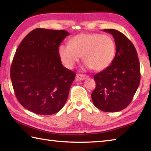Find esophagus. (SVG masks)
Wrapping results in <instances>:
<instances>
[{
  "label": "esophagus",
  "instance_id": "34e87169",
  "mask_svg": "<svg viewBox=\"0 0 151 151\" xmlns=\"http://www.w3.org/2000/svg\"><path fill=\"white\" fill-rule=\"evenodd\" d=\"M89 76L86 75H81V74H78L77 75H76V78L78 79V80L80 81H83V80H85L86 78H88Z\"/></svg>",
  "mask_w": 151,
  "mask_h": 151
}]
</instances>
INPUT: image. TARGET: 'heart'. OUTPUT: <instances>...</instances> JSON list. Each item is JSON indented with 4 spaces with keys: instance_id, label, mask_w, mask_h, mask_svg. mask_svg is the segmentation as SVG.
Instances as JSON below:
<instances>
[{
    "instance_id": "heart-1",
    "label": "heart",
    "mask_w": 151,
    "mask_h": 151,
    "mask_svg": "<svg viewBox=\"0 0 151 151\" xmlns=\"http://www.w3.org/2000/svg\"><path fill=\"white\" fill-rule=\"evenodd\" d=\"M70 42V45L62 44L58 47L60 59L68 68H73L83 56L86 67L104 70L115 57L116 43L109 35L81 33L73 37Z\"/></svg>"
}]
</instances>
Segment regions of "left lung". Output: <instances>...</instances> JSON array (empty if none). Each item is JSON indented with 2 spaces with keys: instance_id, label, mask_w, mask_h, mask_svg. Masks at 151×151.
I'll return each instance as SVG.
<instances>
[{
  "instance_id": "left-lung-1",
  "label": "left lung",
  "mask_w": 151,
  "mask_h": 151,
  "mask_svg": "<svg viewBox=\"0 0 151 151\" xmlns=\"http://www.w3.org/2000/svg\"><path fill=\"white\" fill-rule=\"evenodd\" d=\"M103 31L113 36L116 55L109 67L94 76L96 88L91 94L94 105L104 112H119L131 103L139 87L140 63L134 45L122 32Z\"/></svg>"
}]
</instances>
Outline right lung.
I'll use <instances>...</instances> for the list:
<instances>
[{"label":"right lung","instance_id":"obj_1","mask_svg":"<svg viewBox=\"0 0 151 151\" xmlns=\"http://www.w3.org/2000/svg\"><path fill=\"white\" fill-rule=\"evenodd\" d=\"M64 30L36 29L20 42L11 67L15 95L25 109L50 115L66 103L76 74L63 66L58 54Z\"/></svg>","mask_w":151,"mask_h":151}]
</instances>
